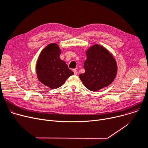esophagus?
<instances>
[{
	"instance_id": "1",
	"label": "esophagus",
	"mask_w": 148,
	"mask_h": 148,
	"mask_svg": "<svg viewBox=\"0 0 148 148\" xmlns=\"http://www.w3.org/2000/svg\"><path fill=\"white\" fill-rule=\"evenodd\" d=\"M73 72H74L75 75H77V74H78V71H77V70L76 69H73Z\"/></svg>"
}]
</instances>
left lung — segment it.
Returning <instances> with one entry per match:
<instances>
[{"label": "left lung", "mask_w": 148, "mask_h": 148, "mask_svg": "<svg viewBox=\"0 0 148 148\" xmlns=\"http://www.w3.org/2000/svg\"><path fill=\"white\" fill-rule=\"evenodd\" d=\"M84 62L85 73L79 77L84 86L91 91L106 88L113 82L118 66L113 54L103 46L94 44L86 50Z\"/></svg>", "instance_id": "1"}]
</instances>
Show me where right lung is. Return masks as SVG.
Here are the masks:
<instances>
[{"label":"right lung","mask_w":148,"mask_h":148,"mask_svg":"<svg viewBox=\"0 0 148 148\" xmlns=\"http://www.w3.org/2000/svg\"><path fill=\"white\" fill-rule=\"evenodd\" d=\"M61 50L56 43L47 45L37 60L36 73L38 80L51 89L63 85L74 73L68 68L66 62L60 58Z\"/></svg>","instance_id":"add662e5"}]
</instances>
